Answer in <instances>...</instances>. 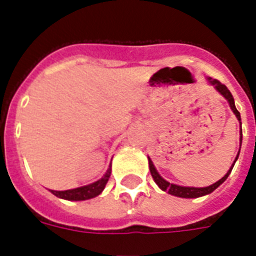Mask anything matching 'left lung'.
<instances>
[{"instance_id":"1","label":"left lung","mask_w":256,"mask_h":256,"mask_svg":"<svg viewBox=\"0 0 256 256\" xmlns=\"http://www.w3.org/2000/svg\"><path fill=\"white\" fill-rule=\"evenodd\" d=\"M208 81H210L211 85H214L215 88L218 90L220 94H222L224 98H226L227 100H228V104H230V108L231 110L234 112V114L236 116V118H238L239 120H240V112L236 110V108H235V102H234V98H232V94L230 92V90L226 88V86L223 85V84H220L219 81H216V80H211V78H208ZM240 134H242V128H240ZM240 144H242V136H240ZM239 156V152L238 156H236V158H235V160H238ZM235 162L232 164V166H231V168L228 171H227V174L223 176L222 179H219L218 182L214 183V184H211V186L208 187H183V186H178V184H172V183H168V180H164L162 176H160V174H158V171L156 170V168H154V164H152V160H148V168H150V172H152V176L154 178V180H156V183L158 184V186L162 188L164 191H168V194L171 195H175V196H180V198H198V196H203V195H207L210 194V192H212V191L216 188V187H219L220 184H222L224 180L227 179V176L230 175L231 170H232V168H234Z\"/></svg>"}]
</instances>
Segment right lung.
I'll list each match as a JSON object with an SVG mask.
<instances>
[{"label":"right lung","instance_id":"add662e5","mask_svg":"<svg viewBox=\"0 0 256 256\" xmlns=\"http://www.w3.org/2000/svg\"><path fill=\"white\" fill-rule=\"evenodd\" d=\"M110 174H112V168H108L106 174L104 175V178L96 180V182L88 184V186L78 187V188H73V190H65V191H56L52 190L56 196L62 199H68V200H85V199L94 198L96 195H100L102 192V190L106 186L108 178H110Z\"/></svg>","mask_w":256,"mask_h":256}]
</instances>
